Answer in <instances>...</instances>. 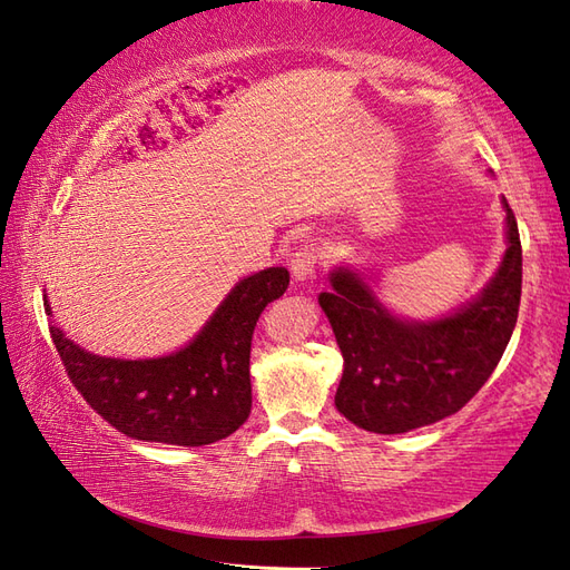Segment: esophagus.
I'll use <instances>...</instances> for the list:
<instances>
[{"label": "esophagus", "mask_w": 570, "mask_h": 570, "mask_svg": "<svg viewBox=\"0 0 570 570\" xmlns=\"http://www.w3.org/2000/svg\"><path fill=\"white\" fill-rule=\"evenodd\" d=\"M321 257H323V252L316 242H306V245H301L292 254V262H288V266H292V274L301 282V278L316 276V266L321 264Z\"/></svg>", "instance_id": "obj_1"}]
</instances>
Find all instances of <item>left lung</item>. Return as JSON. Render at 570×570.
I'll list each match as a JSON object with an SVG mask.
<instances>
[{
    "mask_svg": "<svg viewBox=\"0 0 570 570\" xmlns=\"http://www.w3.org/2000/svg\"><path fill=\"white\" fill-rule=\"evenodd\" d=\"M507 208V254L472 304L433 323L394 318L353 272L331 274L321 294L345 370L335 406L372 433H404L463 409L498 367L522 298V242Z\"/></svg>",
    "mask_w": 570,
    "mask_h": 570,
    "instance_id": "left-lung-1",
    "label": "left lung"
}]
</instances>
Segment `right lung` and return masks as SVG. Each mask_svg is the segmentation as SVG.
Returning a JSON list of instances; mask_svg holds the SVG:
<instances>
[{"label":"right lung","instance_id":"add662e5","mask_svg":"<svg viewBox=\"0 0 570 570\" xmlns=\"http://www.w3.org/2000/svg\"><path fill=\"white\" fill-rule=\"evenodd\" d=\"M286 286L284 266L242 278L196 341L168 357H100L68 341L53 323L48 331L72 386L110 426L137 441L208 445L249 416L254 325Z\"/></svg>","mask_w":570,"mask_h":570}]
</instances>
